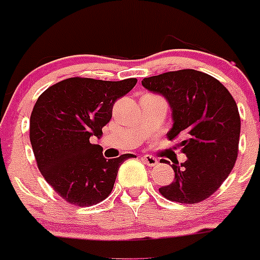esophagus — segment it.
Returning a JSON list of instances; mask_svg holds the SVG:
<instances>
[{
	"mask_svg": "<svg viewBox=\"0 0 260 260\" xmlns=\"http://www.w3.org/2000/svg\"><path fill=\"white\" fill-rule=\"evenodd\" d=\"M142 159L147 166H149V167H153L158 164V159H157L156 157L151 156V154H145V156L142 157Z\"/></svg>",
	"mask_w": 260,
	"mask_h": 260,
	"instance_id": "1",
	"label": "esophagus"
}]
</instances>
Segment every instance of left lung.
I'll return each mask as SVG.
<instances>
[{
	"label": "left lung",
	"instance_id": "8db88e82",
	"mask_svg": "<svg viewBox=\"0 0 260 260\" xmlns=\"http://www.w3.org/2000/svg\"><path fill=\"white\" fill-rule=\"evenodd\" d=\"M142 85L169 101L174 125L167 138H183L177 147L187 157L172 164L175 180L158 188L159 193L181 204L206 200L237 161L240 115L234 98L219 80L193 69L145 78Z\"/></svg>",
	"mask_w": 260,
	"mask_h": 260
}]
</instances>
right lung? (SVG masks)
Masks as SVG:
<instances>
[{
  "label": "right lung",
  "instance_id": "obj_1",
  "mask_svg": "<svg viewBox=\"0 0 260 260\" xmlns=\"http://www.w3.org/2000/svg\"><path fill=\"white\" fill-rule=\"evenodd\" d=\"M136 78L107 81L68 78L49 86L30 117V142L44 179L72 205L91 206L111 195L119 166L133 154L104 158L90 143L111 120L115 101L129 93Z\"/></svg>",
  "mask_w": 260,
  "mask_h": 260
}]
</instances>
